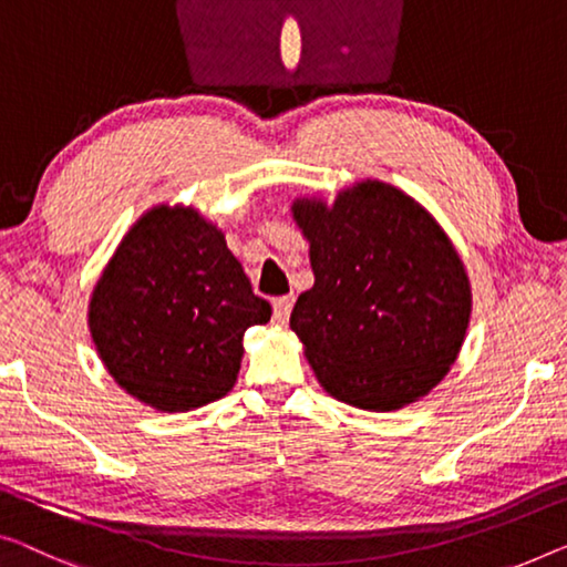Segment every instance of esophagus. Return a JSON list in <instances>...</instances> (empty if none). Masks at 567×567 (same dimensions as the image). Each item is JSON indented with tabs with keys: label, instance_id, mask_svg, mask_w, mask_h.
<instances>
[{
	"label": "esophagus",
	"instance_id": "esophagus-1",
	"mask_svg": "<svg viewBox=\"0 0 567 567\" xmlns=\"http://www.w3.org/2000/svg\"><path fill=\"white\" fill-rule=\"evenodd\" d=\"M292 295H285V298H277L275 300V323L285 326L287 318H290V310H292Z\"/></svg>",
	"mask_w": 567,
	"mask_h": 567
}]
</instances>
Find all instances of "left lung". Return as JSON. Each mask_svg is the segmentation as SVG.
Instances as JSON below:
<instances>
[{
	"label": "left lung",
	"mask_w": 567,
	"mask_h": 567,
	"mask_svg": "<svg viewBox=\"0 0 567 567\" xmlns=\"http://www.w3.org/2000/svg\"><path fill=\"white\" fill-rule=\"evenodd\" d=\"M290 216L316 275L290 328L338 402L396 412L443 382L471 323L466 265L435 216L384 181L298 196Z\"/></svg>",
	"instance_id": "1"
}]
</instances>
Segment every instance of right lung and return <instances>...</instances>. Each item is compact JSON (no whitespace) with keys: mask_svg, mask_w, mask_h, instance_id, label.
<instances>
[{"mask_svg":"<svg viewBox=\"0 0 567 567\" xmlns=\"http://www.w3.org/2000/svg\"><path fill=\"white\" fill-rule=\"evenodd\" d=\"M269 316L224 231L185 203L147 208L89 298L101 364L126 394L171 415L234 390L244 331Z\"/></svg>","mask_w":567,"mask_h":567,"instance_id":"1","label":"right lung"}]
</instances>
